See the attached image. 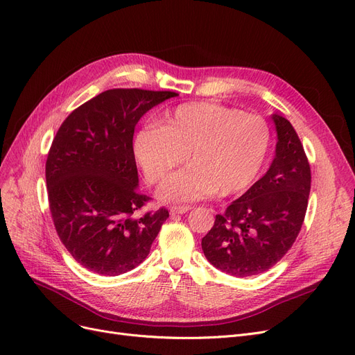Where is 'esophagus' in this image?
Returning a JSON list of instances; mask_svg holds the SVG:
<instances>
[{
    "mask_svg": "<svg viewBox=\"0 0 355 355\" xmlns=\"http://www.w3.org/2000/svg\"><path fill=\"white\" fill-rule=\"evenodd\" d=\"M191 209V207H183V205H172L170 207V214L172 216H179V214H185Z\"/></svg>",
    "mask_w": 355,
    "mask_h": 355,
    "instance_id": "34e87169",
    "label": "esophagus"
}]
</instances>
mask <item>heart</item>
I'll use <instances>...</instances> for the list:
<instances>
[{
	"label": "heart",
	"mask_w": 355,
	"mask_h": 355,
	"mask_svg": "<svg viewBox=\"0 0 355 355\" xmlns=\"http://www.w3.org/2000/svg\"><path fill=\"white\" fill-rule=\"evenodd\" d=\"M271 147V130L257 115L217 103L178 106L160 126L141 130L134 153L148 183L163 182L187 159L191 163L160 188L164 201L191 202L216 193L237 195L257 180Z\"/></svg>",
	"instance_id": "heart-1"
}]
</instances>
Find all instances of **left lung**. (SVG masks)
<instances>
[{"label":"left lung","instance_id":"obj_1","mask_svg":"<svg viewBox=\"0 0 355 355\" xmlns=\"http://www.w3.org/2000/svg\"><path fill=\"white\" fill-rule=\"evenodd\" d=\"M278 143L263 178L216 216L202 239L207 259L233 277L258 275L290 250L304 221L311 173L293 125L274 115Z\"/></svg>","mask_w":355,"mask_h":355}]
</instances>
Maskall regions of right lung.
<instances>
[{
    "instance_id": "right-lung-1",
    "label": "right lung",
    "mask_w": 355,
    "mask_h": 355,
    "mask_svg": "<svg viewBox=\"0 0 355 355\" xmlns=\"http://www.w3.org/2000/svg\"><path fill=\"white\" fill-rule=\"evenodd\" d=\"M175 92L110 89L69 113L46 159L48 201L62 245L89 271L115 277L143 262L168 211L135 216L151 198L138 192L135 125Z\"/></svg>"
}]
</instances>
